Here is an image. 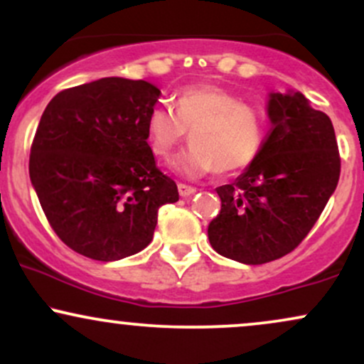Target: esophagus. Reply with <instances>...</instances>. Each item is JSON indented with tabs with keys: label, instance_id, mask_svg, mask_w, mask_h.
Segmentation results:
<instances>
[{
	"label": "esophagus",
	"instance_id": "34e87169",
	"mask_svg": "<svg viewBox=\"0 0 364 364\" xmlns=\"http://www.w3.org/2000/svg\"><path fill=\"white\" fill-rule=\"evenodd\" d=\"M178 191H179V195H181V196H190V195H193L196 190L193 186H188V185H183V183H179Z\"/></svg>",
	"mask_w": 364,
	"mask_h": 364
}]
</instances>
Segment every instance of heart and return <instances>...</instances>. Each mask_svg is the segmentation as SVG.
Listing matches in <instances>:
<instances>
[{
	"label": "heart",
	"mask_w": 364,
	"mask_h": 364,
	"mask_svg": "<svg viewBox=\"0 0 364 364\" xmlns=\"http://www.w3.org/2000/svg\"><path fill=\"white\" fill-rule=\"evenodd\" d=\"M190 129L191 147L174 161L176 173L200 178L208 173L232 176L253 164L265 139L260 112L232 92L210 83L186 85L176 94L174 109L154 106L145 121L150 152L169 159Z\"/></svg>",
	"instance_id": "obj_1"
}]
</instances>
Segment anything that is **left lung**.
Returning a JSON list of instances; mask_svg holds the SVG:
<instances>
[{
  "label": "left lung",
  "instance_id": "8db88e82",
  "mask_svg": "<svg viewBox=\"0 0 364 364\" xmlns=\"http://www.w3.org/2000/svg\"><path fill=\"white\" fill-rule=\"evenodd\" d=\"M267 116L260 154L235 181L215 188L220 212L208 224L212 248L246 265L277 260L301 243L341 174L332 121L301 92H270Z\"/></svg>",
  "mask_w": 364,
  "mask_h": 364
}]
</instances>
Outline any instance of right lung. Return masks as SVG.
I'll return each instance as SVG.
<instances>
[{"instance_id":"obj_1","label":"right lung","mask_w":364,"mask_h":364,"mask_svg":"<svg viewBox=\"0 0 364 364\" xmlns=\"http://www.w3.org/2000/svg\"><path fill=\"white\" fill-rule=\"evenodd\" d=\"M159 95L145 80L107 77L60 92L43 112L28 174L54 232L83 257L141 252L159 208L179 200L145 136Z\"/></svg>"}]
</instances>
